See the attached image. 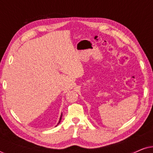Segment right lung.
<instances>
[{
  "label": "right lung",
  "instance_id": "1",
  "mask_svg": "<svg viewBox=\"0 0 153 153\" xmlns=\"http://www.w3.org/2000/svg\"><path fill=\"white\" fill-rule=\"evenodd\" d=\"M62 114H61V116H60V120H59V122H58V124H59V123H60V120H61V118H62ZM57 125H56V126H57Z\"/></svg>",
  "mask_w": 153,
  "mask_h": 153
}]
</instances>
